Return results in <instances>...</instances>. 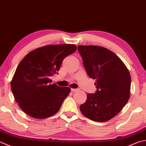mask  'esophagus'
Masks as SVG:
<instances>
[{
  "instance_id": "esophagus-1",
  "label": "esophagus",
  "mask_w": 146,
  "mask_h": 146,
  "mask_svg": "<svg viewBox=\"0 0 146 146\" xmlns=\"http://www.w3.org/2000/svg\"><path fill=\"white\" fill-rule=\"evenodd\" d=\"M77 89H73V88H72L71 89V91L72 92H76V91H77Z\"/></svg>"
}]
</instances>
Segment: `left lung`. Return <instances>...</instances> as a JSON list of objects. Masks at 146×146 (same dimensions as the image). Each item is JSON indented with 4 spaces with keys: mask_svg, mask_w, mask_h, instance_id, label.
Here are the masks:
<instances>
[{
    "mask_svg": "<svg viewBox=\"0 0 146 146\" xmlns=\"http://www.w3.org/2000/svg\"><path fill=\"white\" fill-rule=\"evenodd\" d=\"M78 52L88 76L96 79L94 94H88L80 106L85 117L104 122L120 112L130 97L131 77L127 68L110 50L93 45H79Z\"/></svg>",
    "mask_w": 146,
    "mask_h": 146,
    "instance_id": "1",
    "label": "left lung"
}]
</instances>
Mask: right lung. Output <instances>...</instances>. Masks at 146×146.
Segmentation results:
<instances>
[{"mask_svg": "<svg viewBox=\"0 0 146 146\" xmlns=\"http://www.w3.org/2000/svg\"><path fill=\"white\" fill-rule=\"evenodd\" d=\"M77 49L72 44H51L35 49L21 61L11 81L15 100L26 114L43 119L58 112L70 92L69 87L51 84L64 59Z\"/></svg>", "mask_w": 146, "mask_h": 146, "instance_id": "right-lung-1", "label": "right lung"}]
</instances>
